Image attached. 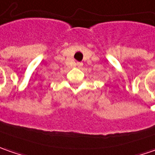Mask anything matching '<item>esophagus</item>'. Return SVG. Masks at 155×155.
<instances>
[{
    "label": "esophagus",
    "instance_id": "obj_1",
    "mask_svg": "<svg viewBox=\"0 0 155 155\" xmlns=\"http://www.w3.org/2000/svg\"><path fill=\"white\" fill-rule=\"evenodd\" d=\"M77 64H78V67H81V66L83 65V63L78 62V63H77Z\"/></svg>",
    "mask_w": 155,
    "mask_h": 155
}]
</instances>
